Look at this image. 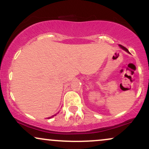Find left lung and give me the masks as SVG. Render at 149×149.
I'll return each instance as SVG.
<instances>
[{"mask_svg": "<svg viewBox=\"0 0 149 149\" xmlns=\"http://www.w3.org/2000/svg\"><path fill=\"white\" fill-rule=\"evenodd\" d=\"M119 47H120V48H122L123 49V50L125 51V52H127V53H130L129 51H128V49L127 48H125V47H123V46H122L121 45H119Z\"/></svg>", "mask_w": 149, "mask_h": 149, "instance_id": "obj_1", "label": "left lung"}]
</instances>
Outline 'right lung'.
<instances>
[{"instance_id": "right-lung-1", "label": "right lung", "mask_w": 149, "mask_h": 149, "mask_svg": "<svg viewBox=\"0 0 149 149\" xmlns=\"http://www.w3.org/2000/svg\"><path fill=\"white\" fill-rule=\"evenodd\" d=\"M56 116V114H55V115H54V116H51V117H49V118H47V119H49V118H52V117H53V116Z\"/></svg>"}]
</instances>
